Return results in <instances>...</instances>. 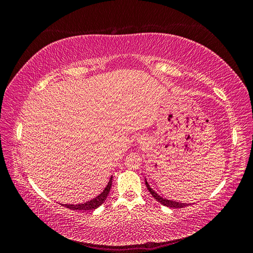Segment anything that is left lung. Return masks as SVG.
<instances>
[{
  "mask_svg": "<svg viewBox=\"0 0 253 253\" xmlns=\"http://www.w3.org/2000/svg\"><path fill=\"white\" fill-rule=\"evenodd\" d=\"M145 186H147L148 190L150 191V193L152 194V196L155 198L157 202H159L162 205L167 206V207H170V208H175V209H179V208H183V207H187L188 204L185 203H178V202H175V201H169V200H166V198L159 196L158 194H156L154 191L151 189V187L148 185V182L145 181Z\"/></svg>",
  "mask_w": 253,
  "mask_h": 253,
  "instance_id": "8db88e82",
  "label": "left lung"
}]
</instances>
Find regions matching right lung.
<instances>
[{"label":"right lung","instance_id":"obj_1","mask_svg":"<svg viewBox=\"0 0 253 253\" xmlns=\"http://www.w3.org/2000/svg\"><path fill=\"white\" fill-rule=\"evenodd\" d=\"M111 187H112V177L108 183V186H106V188L103 190V192L101 194H99L96 198H94L93 201H89V202L84 203V204H78V205H62V206H65V208H68L71 210H83V211L94 210L104 203L106 197H108V195L110 193Z\"/></svg>","mask_w":253,"mask_h":253}]
</instances>
